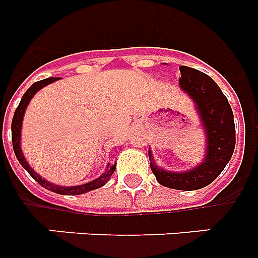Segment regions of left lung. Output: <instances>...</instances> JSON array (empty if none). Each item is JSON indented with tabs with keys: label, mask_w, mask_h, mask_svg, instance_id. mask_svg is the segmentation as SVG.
<instances>
[{
	"label": "left lung",
	"mask_w": 258,
	"mask_h": 258,
	"mask_svg": "<svg viewBox=\"0 0 258 258\" xmlns=\"http://www.w3.org/2000/svg\"><path fill=\"white\" fill-rule=\"evenodd\" d=\"M179 71V86L195 102L206 129V157L194 169L175 173L155 165L150 151V165L160 184L174 190L192 191L208 186L225 169L235 149V124L227 98L208 75L186 66H181Z\"/></svg>",
	"instance_id": "1"
}]
</instances>
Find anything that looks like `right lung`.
Segmentation results:
<instances>
[{
    "mask_svg": "<svg viewBox=\"0 0 258 258\" xmlns=\"http://www.w3.org/2000/svg\"><path fill=\"white\" fill-rule=\"evenodd\" d=\"M59 77H49V79L41 80V81H37L35 83L31 88L24 93V95L22 97V101H20L19 106L17 107L15 109V113H14L13 117V122H11V141H13V149L14 152H15V156H17L18 161L22 164V166L27 172L29 173L32 178L35 179L36 182L42 186V187L47 188L49 191H52V192L55 194H60V195H80V194H85L88 191L92 190H97V188L102 187L107 182L109 181L111 178V175L113 174L116 169V164L113 165H107V169L101 177H98L97 179L92 182H88V183L84 184H79V186H71V187H63V186H58V184H52L51 182H47L46 179L41 178V175H38L35 170L32 169L31 166L28 165L27 160L24 159V155H23L22 149H20V131H22V122H23V116H24V112H26V108L28 106L29 101L32 99V97L36 94V93L40 90L41 88H44V86L49 85V84L54 83L56 81Z\"/></svg>",
    "mask_w": 258,
    "mask_h": 258,
    "instance_id": "add662e5",
    "label": "right lung"
}]
</instances>
